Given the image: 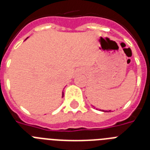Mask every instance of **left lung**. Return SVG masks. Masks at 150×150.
<instances>
[{
  "label": "left lung",
  "mask_w": 150,
  "mask_h": 150,
  "mask_svg": "<svg viewBox=\"0 0 150 150\" xmlns=\"http://www.w3.org/2000/svg\"><path fill=\"white\" fill-rule=\"evenodd\" d=\"M103 111H104V110H103ZM104 112H107V111H104Z\"/></svg>",
  "instance_id": "8db88e82"
}]
</instances>
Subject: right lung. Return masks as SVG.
Masks as SVG:
<instances>
[{
    "label": "right lung",
    "instance_id": "right-lung-1",
    "mask_svg": "<svg viewBox=\"0 0 150 150\" xmlns=\"http://www.w3.org/2000/svg\"><path fill=\"white\" fill-rule=\"evenodd\" d=\"M62 97H64V92H62Z\"/></svg>",
    "mask_w": 150,
    "mask_h": 150
}]
</instances>
